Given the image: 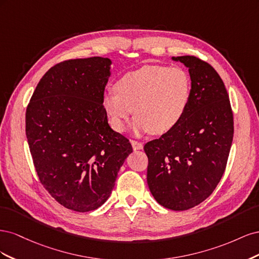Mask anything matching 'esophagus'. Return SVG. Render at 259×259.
<instances>
[{
    "label": "esophagus",
    "instance_id": "obj_1",
    "mask_svg": "<svg viewBox=\"0 0 259 259\" xmlns=\"http://www.w3.org/2000/svg\"><path fill=\"white\" fill-rule=\"evenodd\" d=\"M131 144H132L133 149H134V150H142V149L144 148L143 143L137 142V140H131Z\"/></svg>",
    "mask_w": 259,
    "mask_h": 259
}]
</instances>
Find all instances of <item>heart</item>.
I'll list each match as a JSON object with an SVG mask.
<instances>
[{"label":"heart","instance_id":"1","mask_svg":"<svg viewBox=\"0 0 259 259\" xmlns=\"http://www.w3.org/2000/svg\"><path fill=\"white\" fill-rule=\"evenodd\" d=\"M192 81L183 67L147 65L120 76L114 91L105 93L103 107L116 132L125 128L130 115L136 132L164 134L175 128L190 103Z\"/></svg>","mask_w":259,"mask_h":259}]
</instances>
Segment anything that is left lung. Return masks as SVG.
I'll use <instances>...</instances> for the list:
<instances>
[{
    "mask_svg": "<svg viewBox=\"0 0 259 259\" xmlns=\"http://www.w3.org/2000/svg\"><path fill=\"white\" fill-rule=\"evenodd\" d=\"M189 68V106L175 128L148 142L147 183L162 206L186 210L213 193L225 173L233 138V113L222 77L195 56L173 57Z\"/></svg>",
    "mask_w": 259,
    "mask_h": 259,
    "instance_id": "8db88e82",
    "label": "left lung"
}]
</instances>
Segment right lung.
Listing matches in <instances>:
<instances>
[{"instance_id": "1", "label": "right lung", "mask_w": 259, "mask_h": 259, "mask_svg": "<svg viewBox=\"0 0 259 259\" xmlns=\"http://www.w3.org/2000/svg\"><path fill=\"white\" fill-rule=\"evenodd\" d=\"M111 60L69 59L52 67L26 110V135L41 184L75 211L98 208L110 197L119 169L133 152L108 124L103 97Z\"/></svg>"}]
</instances>
